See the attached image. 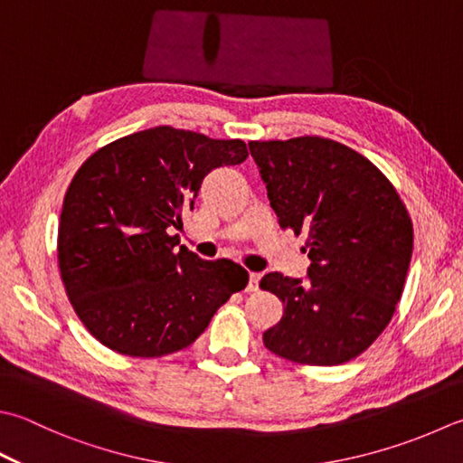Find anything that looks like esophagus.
Instances as JSON below:
<instances>
[{
  "label": "esophagus",
  "instance_id": "esophagus-1",
  "mask_svg": "<svg viewBox=\"0 0 463 463\" xmlns=\"http://www.w3.org/2000/svg\"><path fill=\"white\" fill-rule=\"evenodd\" d=\"M259 273H249V285H247V291H257L259 288Z\"/></svg>",
  "mask_w": 463,
  "mask_h": 463
}]
</instances>
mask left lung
Here are the masks:
<instances>
[{
	"label": "left lung",
	"instance_id": "obj_1",
	"mask_svg": "<svg viewBox=\"0 0 463 463\" xmlns=\"http://www.w3.org/2000/svg\"><path fill=\"white\" fill-rule=\"evenodd\" d=\"M283 229L307 232V279L267 273L283 319L262 333L275 355L305 365L357 357L387 327L413 252L400 194L371 162L319 136L249 142Z\"/></svg>",
	"mask_w": 463,
	"mask_h": 463
}]
</instances>
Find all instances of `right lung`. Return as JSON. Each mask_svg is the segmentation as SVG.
Instances as JSON below:
<instances>
[{
    "label": "right lung",
    "instance_id": "obj_1",
    "mask_svg": "<svg viewBox=\"0 0 463 463\" xmlns=\"http://www.w3.org/2000/svg\"><path fill=\"white\" fill-rule=\"evenodd\" d=\"M247 156L242 140L156 126L80 166L63 198L58 260L71 307L102 345L130 357L184 349L247 287L237 262L204 260L170 234L208 172Z\"/></svg>",
    "mask_w": 463,
    "mask_h": 463
}]
</instances>
